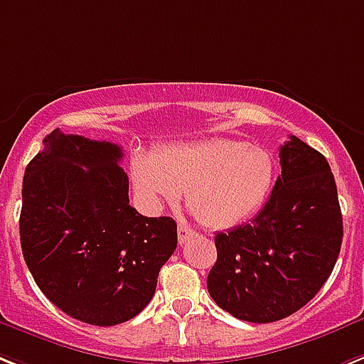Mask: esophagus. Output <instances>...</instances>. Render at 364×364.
<instances>
[{"label":"esophagus","instance_id":"obj_1","mask_svg":"<svg viewBox=\"0 0 364 364\" xmlns=\"http://www.w3.org/2000/svg\"><path fill=\"white\" fill-rule=\"evenodd\" d=\"M194 235H196V231H194L191 225L179 224V228H177V239H179V244H185L188 239H192Z\"/></svg>","mask_w":364,"mask_h":364}]
</instances>
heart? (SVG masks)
I'll return each instance as SVG.
<instances>
[{
	"instance_id": "b5f03b06",
	"label": "heart",
	"mask_w": 364,
	"mask_h": 364,
	"mask_svg": "<svg viewBox=\"0 0 364 364\" xmlns=\"http://www.w3.org/2000/svg\"><path fill=\"white\" fill-rule=\"evenodd\" d=\"M131 181L148 209L173 203L187 191V205L201 225L229 229L257 215L276 183V161L267 148L237 139H209L136 155Z\"/></svg>"
}]
</instances>
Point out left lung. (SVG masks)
I'll return each instance as SVG.
<instances>
[{
	"label": "left lung",
	"instance_id": "left-lung-1",
	"mask_svg": "<svg viewBox=\"0 0 364 364\" xmlns=\"http://www.w3.org/2000/svg\"><path fill=\"white\" fill-rule=\"evenodd\" d=\"M281 176L250 224L215 237L207 289L246 322L291 316L328 281L343 244V215L328 161L298 136L279 148Z\"/></svg>",
	"mask_w": 364,
	"mask_h": 364
}]
</instances>
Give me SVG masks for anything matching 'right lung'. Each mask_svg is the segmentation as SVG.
Masks as SVG:
<instances>
[{
	"label": "right lung",
	"instance_id": "right-lung-1",
	"mask_svg": "<svg viewBox=\"0 0 364 364\" xmlns=\"http://www.w3.org/2000/svg\"><path fill=\"white\" fill-rule=\"evenodd\" d=\"M120 146L59 129L27 164L20 242L46 298L92 326L127 322L154 298L177 246L170 216L129 205Z\"/></svg>",
	"mask_w": 364,
	"mask_h": 364
}]
</instances>
